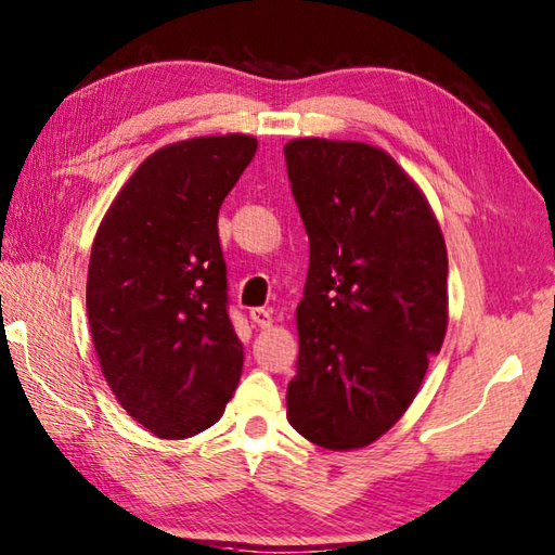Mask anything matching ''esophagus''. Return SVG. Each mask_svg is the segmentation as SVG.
Instances as JSON below:
<instances>
[{
    "label": "esophagus",
    "instance_id": "obj_1",
    "mask_svg": "<svg viewBox=\"0 0 555 555\" xmlns=\"http://www.w3.org/2000/svg\"><path fill=\"white\" fill-rule=\"evenodd\" d=\"M249 318H251V322H255V325L261 327V330L271 327V322H274V318H271V312H269L267 308H251V310H249Z\"/></svg>",
    "mask_w": 555,
    "mask_h": 555
}]
</instances>
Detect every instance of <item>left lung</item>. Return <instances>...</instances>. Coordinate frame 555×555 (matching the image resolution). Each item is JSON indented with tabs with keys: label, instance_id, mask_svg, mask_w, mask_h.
Returning <instances> with one entry per match:
<instances>
[{
	"label": "left lung",
	"instance_id": "obj_1",
	"mask_svg": "<svg viewBox=\"0 0 555 555\" xmlns=\"http://www.w3.org/2000/svg\"><path fill=\"white\" fill-rule=\"evenodd\" d=\"M284 155L310 243L286 417L322 449H364L405 415L444 341V235L380 147L298 138Z\"/></svg>",
	"mask_w": 555,
	"mask_h": 555
}]
</instances>
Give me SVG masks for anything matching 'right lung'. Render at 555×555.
Here are the masks:
<instances>
[{
  "instance_id": "add662e5",
  "label": "right lung",
  "mask_w": 555,
  "mask_h": 555,
  "mask_svg": "<svg viewBox=\"0 0 555 555\" xmlns=\"http://www.w3.org/2000/svg\"><path fill=\"white\" fill-rule=\"evenodd\" d=\"M255 153L243 133L159 147L96 230L87 318L99 364L128 415L159 439L216 425L243 374L218 210Z\"/></svg>"
}]
</instances>
